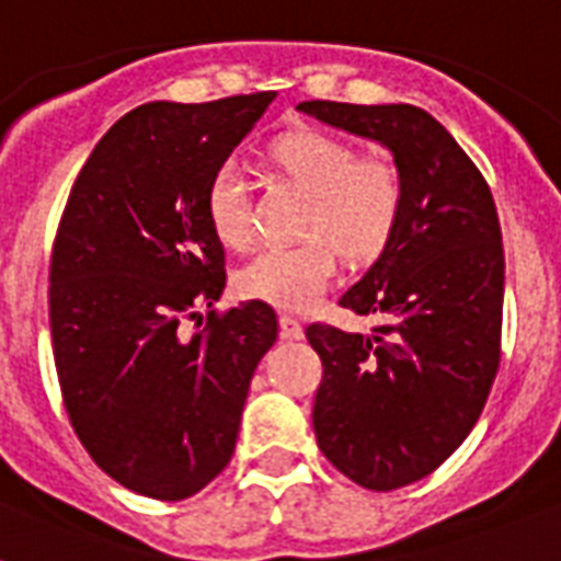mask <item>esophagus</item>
I'll list each match as a JSON object with an SVG mask.
<instances>
[{"label": "esophagus", "instance_id": "1", "mask_svg": "<svg viewBox=\"0 0 561 561\" xmlns=\"http://www.w3.org/2000/svg\"><path fill=\"white\" fill-rule=\"evenodd\" d=\"M279 331L285 339H302L305 336L302 322H299L296 317H290V313H282L279 317Z\"/></svg>", "mask_w": 561, "mask_h": 561}]
</instances>
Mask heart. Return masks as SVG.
I'll list each match as a JSON object with an SVG mask.
<instances>
[{
	"instance_id": "heart-1",
	"label": "heart",
	"mask_w": 561,
	"mask_h": 561,
	"mask_svg": "<svg viewBox=\"0 0 561 561\" xmlns=\"http://www.w3.org/2000/svg\"><path fill=\"white\" fill-rule=\"evenodd\" d=\"M271 162L308 193L299 244L265 248L237 273L239 294L282 310H305L328 290L336 251L370 262L388 248L404 208V176L388 153H365L322 130H296L271 148ZM216 239L233 251L253 242L248 182L233 162L216 168L205 193Z\"/></svg>"
}]
</instances>
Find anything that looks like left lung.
Returning <instances> with one entry per match:
<instances>
[{
    "instance_id": "left-lung-1",
    "label": "left lung",
    "mask_w": 561,
    "mask_h": 561,
    "mask_svg": "<svg viewBox=\"0 0 561 561\" xmlns=\"http://www.w3.org/2000/svg\"><path fill=\"white\" fill-rule=\"evenodd\" d=\"M302 113L376 139L404 176L388 248L339 305L379 317L368 336L308 324L322 359L313 431L368 491L433 473L482 413L502 356L505 251L493 193L454 136L413 105L302 102Z\"/></svg>"
}]
</instances>
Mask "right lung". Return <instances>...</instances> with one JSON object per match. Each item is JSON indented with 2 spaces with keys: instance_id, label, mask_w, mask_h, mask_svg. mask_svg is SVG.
Returning a JSON list of instances; mask_svg holds the SVG:
<instances>
[{
  "instance_id": "1",
  "label": "right lung",
  "mask_w": 561,
  "mask_h": 561,
  "mask_svg": "<svg viewBox=\"0 0 561 561\" xmlns=\"http://www.w3.org/2000/svg\"><path fill=\"white\" fill-rule=\"evenodd\" d=\"M273 96L134 107L99 139L59 219L48 305L65 411L93 462L142 496L179 502L222 473L279 333L256 299L211 310L198 331V308L225 290L208 182Z\"/></svg>"
}]
</instances>
